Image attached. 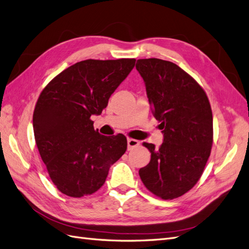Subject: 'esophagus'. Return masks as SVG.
<instances>
[{
  "label": "esophagus",
  "instance_id": "obj_1",
  "mask_svg": "<svg viewBox=\"0 0 249 249\" xmlns=\"http://www.w3.org/2000/svg\"><path fill=\"white\" fill-rule=\"evenodd\" d=\"M139 145V141L136 139H133V138H129L127 139V148L131 149L133 147H136Z\"/></svg>",
  "mask_w": 249,
  "mask_h": 249
}]
</instances>
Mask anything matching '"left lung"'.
I'll return each mask as SVG.
<instances>
[{
	"label": "left lung",
	"mask_w": 249,
	"mask_h": 249,
	"mask_svg": "<svg viewBox=\"0 0 249 249\" xmlns=\"http://www.w3.org/2000/svg\"><path fill=\"white\" fill-rule=\"evenodd\" d=\"M136 70L164 134L158 148L143 142L150 161L139 176L156 196L178 198L192 189L205 169L213 144L212 109L205 90L177 64L139 59Z\"/></svg>",
	"instance_id": "1"
}]
</instances>
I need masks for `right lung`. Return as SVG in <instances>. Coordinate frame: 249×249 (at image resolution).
I'll return each instance as SVG.
<instances>
[{
	"label": "right lung",
	"instance_id": "right-lung-1",
	"mask_svg": "<svg viewBox=\"0 0 249 249\" xmlns=\"http://www.w3.org/2000/svg\"><path fill=\"white\" fill-rule=\"evenodd\" d=\"M135 59H88L67 67L43 88L33 113L37 148L57 189L71 197L96 192L126 150L123 134L104 136L100 115L135 66Z\"/></svg>",
	"mask_w": 249,
	"mask_h": 249
}]
</instances>
